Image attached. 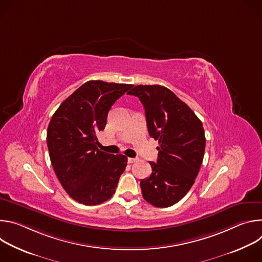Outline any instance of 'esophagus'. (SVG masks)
Masks as SVG:
<instances>
[{
	"instance_id": "1",
	"label": "esophagus",
	"mask_w": 262,
	"mask_h": 262,
	"mask_svg": "<svg viewBox=\"0 0 262 262\" xmlns=\"http://www.w3.org/2000/svg\"><path fill=\"white\" fill-rule=\"evenodd\" d=\"M137 161H138V159H137V158H128V159H127V162H128L129 164L135 163V162H137Z\"/></svg>"
}]
</instances>
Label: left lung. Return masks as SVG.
<instances>
[{
    "instance_id": "obj_1",
    "label": "left lung",
    "mask_w": 262,
    "mask_h": 262,
    "mask_svg": "<svg viewBox=\"0 0 262 262\" xmlns=\"http://www.w3.org/2000/svg\"><path fill=\"white\" fill-rule=\"evenodd\" d=\"M129 95L145 108L149 136L159 141L152 173L142 179L143 198L156 207H169L190 191L200 170L205 135L202 122L190 106L161 85H138Z\"/></svg>"
}]
</instances>
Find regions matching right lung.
I'll use <instances>...</instances> for the list:
<instances>
[{"label":"right lung","instance_id":"1","mask_svg":"<svg viewBox=\"0 0 262 262\" xmlns=\"http://www.w3.org/2000/svg\"><path fill=\"white\" fill-rule=\"evenodd\" d=\"M134 85L89 81L68 96L53 115L47 143L54 171L66 193L84 205H97L116 191L127 158L97 148V133L111 106Z\"/></svg>","mask_w":262,"mask_h":262}]
</instances>
